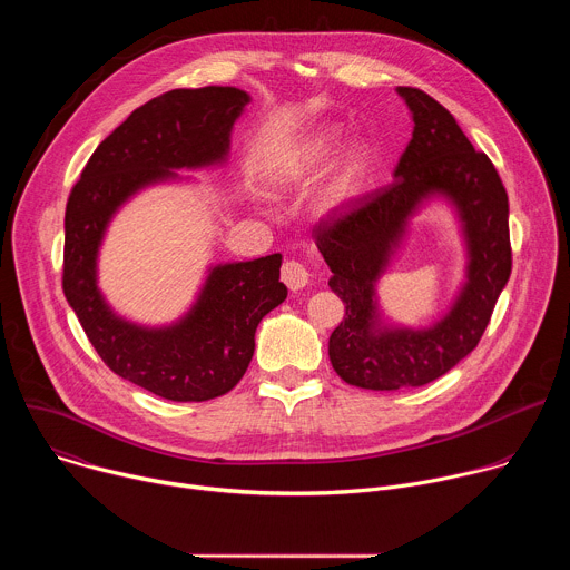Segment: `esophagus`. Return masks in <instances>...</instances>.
Listing matches in <instances>:
<instances>
[{
  "label": "esophagus",
  "mask_w": 570,
  "mask_h": 570,
  "mask_svg": "<svg viewBox=\"0 0 570 570\" xmlns=\"http://www.w3.org/2000/svg\"><path fill=\"white\" fill-rule=\"evenodd\" d=\"M282 282L291 288V291H302L306 284H308V271L299 264V262H295V259H291V262H286L284 266H282Z\"/></svg>",
  "instance_id": "34e87169"
}]
</instances>
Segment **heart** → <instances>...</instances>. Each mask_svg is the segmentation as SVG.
<instances>
[{
    "label": "heart",
    "mask_w": 570,
    "mask_h": 570,
    "mask_svg": "<svg viewBox=\"0 0 570 570\" xmlns=\"http://www.w3.org/2000/svg\"><path fill=\"white\" fill-rule=\"evenodd\" d=\"M341 141L338 126H320L297 146L277 153L264 171V180L273 191H288L306 180H311L330 157L334 155ZM370 165V153L365 144H347L334 159V165L315 189L311 198V212L317 218H336L341 216L361 194L365 174Z\"/></svg>",
    "instance_id": "obj_1"
}]
</instances>
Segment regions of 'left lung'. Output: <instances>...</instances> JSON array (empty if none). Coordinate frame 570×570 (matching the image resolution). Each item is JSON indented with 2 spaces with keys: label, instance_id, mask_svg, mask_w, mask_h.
<instances>
[{
  "label": "left lung",
  "instance_id": "left-lung-1",
  "mask_svg": "<svg viewBox=\"0 0 570 570\" xmlns=\"http://www.w3.org/2000/svg\"><path fill=\"white\" fill-rule=\"evenodd\" d=\"M413 119V139L394 169V183L352 203L336 223H320L317 250L334 273L330 288L345 320L330 338L336 374L365 390L420 387L473 352L512 273L510 205L484 153H478L453 115L417 88H396ZM449 204L465 246V279L448 311L426 328L390 323L375 284L391 267L412 218L431 202Z\"/></svg>",
  "mask_w": 570,
  "mask_h": 570
}]
</instances>
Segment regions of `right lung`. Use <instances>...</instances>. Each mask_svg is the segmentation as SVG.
I'll return each instance as SVG.
<instances>
[{"mask_svg":"<svg viewBox=\"0 0 570 570\" xmlns=\"http://www.w3.org/2000/svg\"><path fill=\"white\" fill-rule=\"evenodd\" d=\"M250 104L238 88L171 90L137 108L92 153L65 212L62 291L104 363L169 401L229 392L255 354V332L288 291L282 255L207 268L191 306L174 322L119 315L99 288V253L117 212L139 191L191 183L178 171L223 167L236 119Z\"/></svg>","mask_w":570,"mask_h":570,"instance_id":"1","label":"right lung"}]
</instances>
